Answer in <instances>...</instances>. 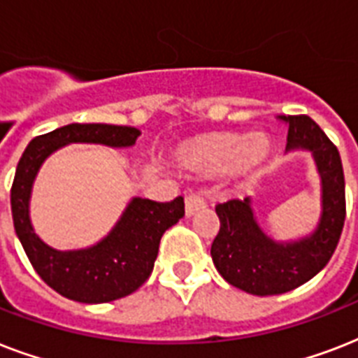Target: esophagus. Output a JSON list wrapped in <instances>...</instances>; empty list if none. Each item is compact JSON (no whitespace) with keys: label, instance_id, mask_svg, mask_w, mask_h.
Segmentation results:
<instances>
[{"label":"esophagus","instance_id":"esophagus-1","mask_svg":"<svg viewBox=\"0 0 358 358\" xmlns=\"http://www.w3.org/2000/svg\"><path fill=\"white\" fill-rule=\"evenodd\" d=\"M204 206H206V201H204V196H202L201 193L189 191V193L185 195V215H187V217L199 212V210H202Z\"/></svg>","mask_w":358,"mask_h":358}]
</instances>
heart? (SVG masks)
<instances>
[{"mask_svg": "<svg viewBox=\"0 0 358 358\" xmlns=\"http://www.w3.org/2000/svg\"><path fill=\"white\" fill-rule=\"evenodd\" d=\"M271 145L264 134L247 137L236 131H217L202 135L180 148L178 162L196 171H215L232 163L238 173H249L266 162Z\"/></svg>", "mask_w": 358, "mask_h": 358, "instance_id": "b5f03b06", "label": "heart"}]
</instances>
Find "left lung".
Returning <instances> with one entry per match:
<instances>
[{"mask_svg": "<svg viewBox=\"0 0 358 358\" xmlns=\"http://www.w3.org/2000/svg\"><path fill=\"white\" fill-rule=\"evenodd\" d=\"M289 124L288 150L306 148L316 157L323 180V215L310 238L280 245L256 224L249 199L215 206L219 232L212 260L221 277L252 295H278L299 288L331 260L345 221V180L338 148L306 115H280Z\"/></svg>", "mask_w": 358, "mask_h": 358, "instance_id": "8db88e82", "label": "left lung"}]
</instances>
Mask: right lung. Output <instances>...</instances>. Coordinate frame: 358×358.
I'll list each match as a JSON object with an SVG mask.
<instances>
[{
	"label": "right lung",
	"instance_id": "add662e5",
	"mask_svg": "<svg viewBox=\"0 0 358 358\" xmlns=\"http://www.w3.org/2000/svg\"><path fill=\"white\" fill-rule=\"evenodd\" d=\"M141 131L113 124H69L31 141L20 157L10 210L14 230L38 277L66 299L78 303H109L134 294L154 269L163 232L184 217V199L171 202L134 199L111 234L83 250H59L42 243L29 221V193L42 162L69 143L134 145Z\"/></svg>",
	"mask_w": 358,
	"mask_h": 358
}]
</instances>
